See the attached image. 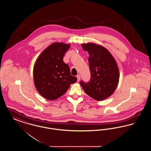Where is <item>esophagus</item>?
Masks as SVG:
<instances>
[{
  "instance_id": "1",
  "label": "esophagus",
  "mask_w": 151,
  "mask_h": 151,
  "mask_svg": "<svg viewBox=\"0 0 151 151\" xmlns=\"http://www.w3.org/2000/svg\"><path fill=\"white\" fill-rule=\"evenodd\" d=\"M76 77H77V78H78V81H79V80H80V75L78 74V75L76 76Z\"/></svg>"
}]
</instances>
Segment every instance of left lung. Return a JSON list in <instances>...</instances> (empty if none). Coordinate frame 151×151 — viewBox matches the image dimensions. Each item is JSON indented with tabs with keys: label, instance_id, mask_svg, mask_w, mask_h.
Segmentation results:
<instances>
[{
	"label": "left lung",
	"instance_id": "8db88e82",
	"mask_svg": "<svg viewBox=\"0 0 151 151\" xmlns=\"http://www.w3.org/2000/svg\"><path fill=\"white\" fill-rule=\"evenodd\" d=\"M81 46L88 52L91 78L89 83L80 81L85 92L96 101L110 97L118 84L119 71L116 62L111 53L99 44L88 42Z\"/></svg>",
	"mask_w": 151,
	"mask_h": 151
}]
</instances>
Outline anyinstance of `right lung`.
Wrapping results in <instances>:
<instances>
[{"instance_id": "right-lung-1", "label": "right lung", "mask_w": 151, "mask_h": 151, "mask_svg": "<svg viewBox=\"0 0 151 151\" xmlns=\"http://www.w3.org/2000/svg\"><path fill=\"white\" fill-rule=\"evenodd\" d=\"M70 44L51 43L41 53L33 67V80L37 91L49 100L63 95L70 85L77 81L72 76L68 65L63 60Z\"/></svg>"}]
</instances>
